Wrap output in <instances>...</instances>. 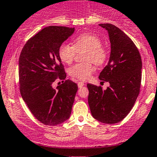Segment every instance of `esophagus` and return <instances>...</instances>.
<instances>
[{
	"label": "esophagus",
	"instance_id": "34e87169",
	"mask_svg": "<svg viewBox=\"0 0 157 157\" xmlns=\"http://www.w3.org/2000/svg\"><path fill=\"white\" fill-rule=\"evenodd\" d=\"M84 82H78V87L79 88H81V87H82V86H84Z\"/></svg>",
	"mask_w": 157,
	"mask_h": 157
}]
</instances>
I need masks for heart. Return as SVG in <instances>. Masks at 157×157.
I'll return each instance as SVG.
<instances>
[{"label": "heart", "mask_w": 157, "mask_h": 157, "mask_svg": "<svg viewBox=\"0 0 157 157\" xmlns=\"http://www.w3.org/2000/svg\"><path fill=\"white\" fill-rule=\"evenodd\" d=\"M86 51L84 60L87 63H77L68 69V75L73 78L82 81L91 77L94 68L91 62L97 66L105 63L108 57V52L102 46V40L98 36L90 33L80 35L73 40L72 46L62 44L58 48L60 60L66 64H71L75 59L76 52Z\"/></svg>", "instance_id": "heart-1"}]
</instances>
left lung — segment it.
Instances as JSON below:
<instances>
[{
    "instance_id": "1",
    "label": "left lung",
    "mask_w": 157,
    "mask_h": 157,
    "mask_svg": "<svg viewBox=\"0 0 157 157\" xmlns=\"http://www.w3.org/2000/svg\"><path fill=\"white\" fill-rule=\"evenodd\" d=\"M109 34L111 55L109 63L99 78L109 82V87L88 84V101L93 117L106 124L117 123L132 109L139 94L142 80V59L137 47L118 27L102 23Z\"/></svg>"
}]
</instances>
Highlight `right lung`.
<instances>
[{
	"label": "right lung",
	"mask_w": 157,
	"mask_h": 157,
	"mask_svg": "<svg viewBox=\"0 0 157 157\" xmlns=\"http://www.w3.org/2000/svg\"><path fill=\"white\" fill-rule=\"evenodd\" d=\"M74 28L50 26L27 40L19 57V86L22 98L32 114L44 125H57L69 118L78 89L66 77L58 48ZM56 79L63 80L57 90Z\"/></svg>",
	"instance_id": "1"
}]
</instances>
